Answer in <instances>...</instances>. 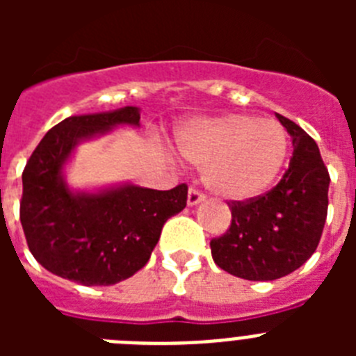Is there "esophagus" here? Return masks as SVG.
I'll use <instances>...</instances> for the list:
<instances>
[{
  "mask_svg": "<svg viewBox=\"0 0 356 356\" xmlns=\"http://www.w3.org/2000/svg\"><path fill=\"white\" fill-rule=\"evenodd\" d=\"M201 201H205V194H201L197 188H188V194H187V205L188 207H194V205H200Z\"/></svg>",
  "mask_w": 356,
  "mask_h": 356,
  "instance_id": "1",
  "label": "esophagus"
}]
</instances>
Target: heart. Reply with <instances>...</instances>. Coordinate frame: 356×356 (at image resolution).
I'll return each instance as SVG.
<instances>
[{
	"mask_svg": "<svg viewBox=\"0 0 356 356\" xmlns=\"http://www.w3.org/2000/svg\"><path fill=\"white\" fill-rule=\"evenodd\" d=\"M176 147L185 160L200 165L210 193L229 201H250L266 194L282 175L289 137L273 119L225 114L181 127Z\"/></svg>",
	"mask_w": 356,
	"mask_h": 356,
	"instance_id": "obj_1",
	"label": "heart"
}]
</instances>
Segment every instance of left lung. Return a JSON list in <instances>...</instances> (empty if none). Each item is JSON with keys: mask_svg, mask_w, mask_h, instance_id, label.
I'll return each instance as SVG.
<instances>
[{"mask_svg": "<svg viewBox=\"0 0 356 356\" xmlns=\"http://www.w3.org/2000/svg\"><path fill=\"white\" fill-rule=\"evenodd\" d=\"M294 153L273 191L232 203V225L210 241L212 259L229 275L271 282L291 275L316 251L328 213L330 175L316 140L291 119L276 114Z\"/></svg>", "mask_w": 356, "mask_h": 356, "instance_id": "8db88e82", "label": "left lung"}]
</instances>
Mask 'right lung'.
I'll use <instances>...</instances> for the list:
<instances>
[{
    "mask_svg": "<svg viewBox=\"0 0 356 356\" xmlns=\"http://www.w3.org/2000/svg\"><path fill=\"white\" fill-rule=\"evenodd\" d=\"M118 127H140V110L122 106L71 115L44 135L23 171L21 225L37 262L60 278L114 285L143 269L162 226L187 205V185L171 191L121 184L74 191L64 169L76 146Z\"/></svg>",
    "mask_w": 356,
    "mask_h": 356,
    "instance_id": "obj_1",
    "label": "right lung"
}]
</instances>
